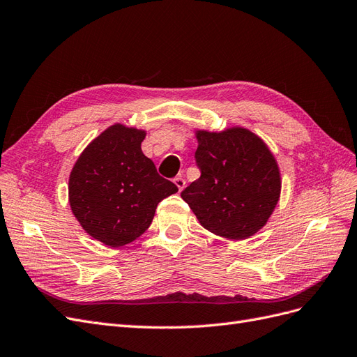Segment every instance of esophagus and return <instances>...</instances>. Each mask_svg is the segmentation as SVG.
I'll return each mask as SVG.
<instances>
[{
    "label": "esophagus",
    "instance_id": "34e87169",
    "mask_svg": "<svg viewBox=\"0 0 357 357\" xmlns=\"http://www.w3.org/2000/svg\"><path fill=\"white\" fill-rule=\"evenodd\" d=\"M174 183H176V186L178 188V190H183V189H185V186H186V181H185V178H183V177H176Z\"/></svg>",
    "mask_w": 357,
    "mask_h": 357
}]
</instances>
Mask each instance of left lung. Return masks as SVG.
Listing matches in <instances>:
<instances>
[{
    "label": "left lung",
    "mask_w": 357,
    "mask_h": 357,
    "mask_svg": "<svg viewBox=\"0 0 357 357\" xmlns=\"http://www.w3.org/2000/svg\"><path fill=\"white\" fill-rule=\"evenodd\" d=\"M201 177L181 192L210 232L245 240L265 226L280 198L278 165L261 138L244 128L198 131Z\"/></svg>",
    "instance_id": "8db88e82"
}]
</instances>
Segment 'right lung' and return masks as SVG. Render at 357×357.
<instances>
[{"label": "right lung", "instance_id": "right-lung-1", "mask_svg": "<svg viewBox=\"0 0 357 357\" xmlns=\"http://www.w3.org/2000/svg\"><path fill=\"white\" fill-rule=\"evenodd\" d=\"M144 137L139 129L113 125L83 150L71 171L68 197L75 219L110 247L138 238L158 204L178 190L142 152Z\"/></svg>", "mask_w": 357, "mask_h": 357}]
</instances>
